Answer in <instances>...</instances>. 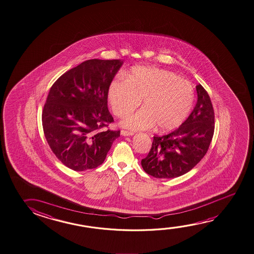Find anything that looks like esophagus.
Returning <instances> with one entry per match:
<instances>
[{
	"label": "esophagus",
	"instance_id": "obj_1",
	"mask_svg": "<svg viewBox=\"0 0 254 254\" xmlns=\"http://www.w3.org/2000/svg\"><path fill=\"white\" fill-rule=\"evenodd\" d=\"M121 134L124 136H128V135H133V132L132 131H127V130H121Z\"/></svg>",
	"mask_w": 254,
	"mask_h": 254
}]
</instances>
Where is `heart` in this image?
<instances>
[{
    "label": "heart",
    "mask_w": 254,
    "mask_h": 254,
    "mask_svg": "<svg viewBox=\"0 0 254 254\" xmlns=\"http://www.w3.org/2000/svg\"><path fill=\"white\" fill-rule=\"evenodd\" d=\"M109 101L117 117H125L126 127L143 130L157 127L170 131L182 125L191 111L195 100L194 87L173 71L135 67L126 75H119L109 87Z\"/></svg>",
    "instance_id": "b5f03b06"
}]
</instances>
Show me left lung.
Masks as SVG:
<instances>
[{"label": "left lung", "mask_w": 254, "mask_h": 254, "mask_svg": "<svg viewBox=\"0 0 254 254\" xmlns=\"http://www.w3.org/2000/svg\"><path fill=\"white\" fill-rule=\"evenodd\" d=\"M197 102L187 120L172 133L153 136L141 167L156 178H175L191 170L207 152L214 133V111L207 91L196 86Z\"/></svg>", "instance_id": "obj_1"}]
</instances>
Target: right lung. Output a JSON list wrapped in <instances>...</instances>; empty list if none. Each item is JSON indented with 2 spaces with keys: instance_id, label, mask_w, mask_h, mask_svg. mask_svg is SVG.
<instances>
[{
  "instance_id": "right-lung-1",
  "label": "right lung",
  "mask_w": 254,
  "mask_h": 254,
  "mask_svg": "<svg viewBox=\"0 0 254 254\" xmlns=\"http://www.w3.org/2000/svg\"><path fill=\"white\" fill-rule=\"evenodd\" d=\"M122 64L118 59L87 60L50 87L42 111L43 132L52 152L72 170L100 166L121 135V130L108 127L114 120L107 98Z\"/></svg>"
}]
</instances>
